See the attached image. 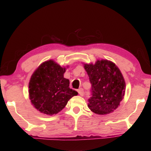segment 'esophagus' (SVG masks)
I'll return each instance as SVG.
<instances>
[{"label": "esophagus", "instance_id": "1", "mask_svg": "<svg viewBox=\"0 0 151 151\" xmlns=\"http://www.w3.org/2000/svg\"><path fill=\"white\" fill-rule=\"evenodd\" d=\"M78 91V94H80V95L81 96H84V90L82 88H79L78 90L77 91Z\"/></svg>", "mask_w": 151, "mask_h": 151}]
</instances>
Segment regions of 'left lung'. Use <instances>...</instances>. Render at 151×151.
Here are the masks:
<instances>
[{
    "label": "left lung",
    "mask_w": 151,
    "mask_h": 151,
    "mask_svg": "<svg viewBox=\"0 0 151 151\" xmlns=\"http://www.w3.org/2000/svg\"><path fill=\"white\" fill-rule=\"evenodd\" d=\"M92 85L88 107L97 114L113 112L120 105L125 93V81L115 64L108 60H98L95 64H85Z\"/></svg>",
    "instance_id": "obj_1"
}]
</instances>
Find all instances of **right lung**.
Returning <instances> with one entry per match:
<instances>
[{
	"label": "right lung",
	"instance_id": "1",
	"mask_svg": "<svg viewBox=\"0 0 151 151\" xmlns=\"http://www.w3.org/2000/svg\"><path fill=\"white\" fill-rule=\"evenodd\" d=\"M65 67L54 60L42 63L31 76L29 84L30 102L41 113L52 115L65 108L78 93L69 87V80L64 78Z\"/></svg>",
	"mask_w": 151,
	"mask_h": 151
}]
</instances>
